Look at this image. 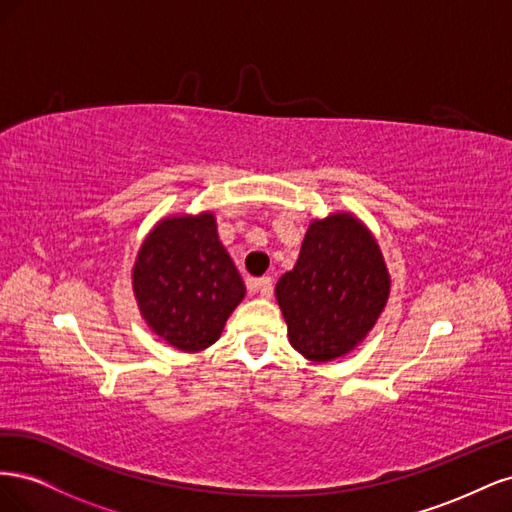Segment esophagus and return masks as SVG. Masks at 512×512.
Returning a JSON list of instances; mask_svg holds the SVG:
<instances>
[{
	"instance_id": "34e87169",
	"label": "esophagus",
	"mask_w": 512,
	"mask_h": 512,
	"mask_svg": "<svg viewBox=\"0 0 512 512\" xmlns=\"http://www.w3.org/2000/svg\"><path fill=\"white\" fill-rule=\"evenodd\" d=\"M247 288H250V292H258L262 299H271V294H273L271 277H260V280L250 277V280H247Z\"/></svg>"
}]
</instances>
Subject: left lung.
I'll return each mask as SVG.
<instances>
[{
    "label": "left lung",
    "mask_w": 512,
    "mask_h": 512,
    "mask_svg": "<svg viewBox=\"0 0 512 512\" xmlns=\"http://www.w3.org/2000/svg\"><path fill=\"white\" fill-rule=\"evenodd\" d=\"M391 294L378 239L354 213L309 224L297 265L275 284L290 346L307 361L346 356L376 327Z\"/></svg>",
    "instance_id": "left-lung-1"
}]
</instances>
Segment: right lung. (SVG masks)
<instances>
[{"instance_id":"add662e5","label":"right lung","mask_w":512,"mask_h":512,"mask_svg":"<svg viewBox=\"0 0 512 512\" xmlns=\"http://www.w3.org/2000/svg\"><path fill=\"white\" fill-rule=\"evenodd\" d=\"M132 290L147 327L181 352L218 342L245 297L211 211L166 215L153 226L138 247Z\"/></svg>"}]
</instances>
